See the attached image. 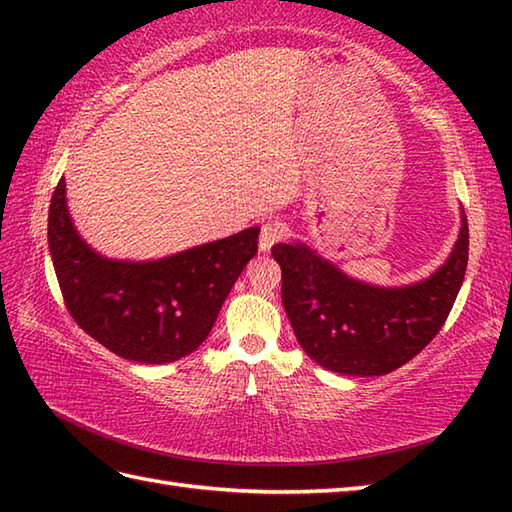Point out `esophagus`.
<instances>
[{
    "label": "esophagus",
    "mask_w": 512,
    "mask_h": 512,
    "mask_svg": "<svg viewBox=\"0 0 512 512\" xmlns=\"http://www.w3.org/2000/svg\"><path fill=\"white\" fill-rule=\"evenodd\" d=\"M284 233H286V226L279 220H268L266 224H262V231H259V250H262V253H268L270 248L284 239Z\"/></svg>",
    "instance_id": "esophagus-1"
}]
</instances>
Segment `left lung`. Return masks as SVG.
Wrapping results in <instances>:
<instances>
[{
    "label": "left lung",
    "instance_id": "obj_1",
    "mask_svg": "<svg viewBox=\"0 0 512 512\" xmlns=\"http://www.w3.org/2000/svg\"><path fill=\"white\" fill-rule=\"evenodd\" d=\"M273 257L281 266V301L303 352L336 374L383 376L442 330L469 262V224L462 211L447 262L409 286L354 279L301 242L275 244Z\"/></svg>",
    "mask_w": 512,
    "mask_h": 512
}]
</instances>
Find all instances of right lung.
Listing matches in <instances>:
<instances>
[{
    "mask_svg": "<svg viewBox=\"0 0 512 512\" xmlns=\"http://www.w3.org/2000/svg\"><path fill=\"white\" fill-rule=\"evenodd\" d=\"M259 228L182 253L110 259L76 231L65 178L52 193L48 246L65 306L79 328L127 361L162 365L198 350L228 292L257 253Z\"/></svg>",
    "mask_w": 512,
    "mask_h": 512,
    "instance_id": "obj_1",
    "label": "right lung"
}]
</instances>
